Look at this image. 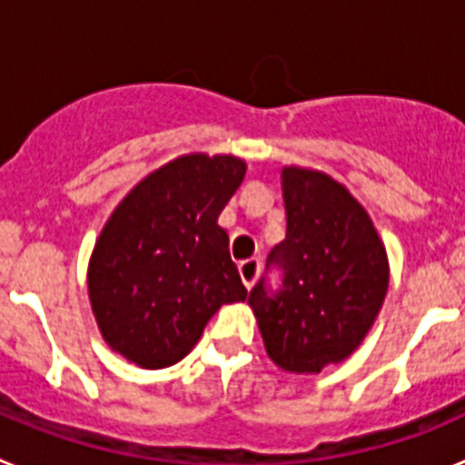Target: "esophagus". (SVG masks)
<instances>
[{
	"label": "esophagus",
	"mask_w": 465,
	"mask_h": 465,
	"mask_svg": "<svg viewBox=\"0 0 465 465\" xmlns=\"http://www.w3.org/2000/svg\"><path fill=\"white\" fill-rule=\"evenodd\" d=\"M258 272H261V262H258L256 258H249V261L240 262V277L249 291L253 289V283H256V279H258Z\"/></svg>",
	"instance_id": "34e87169"
}]
</instances>
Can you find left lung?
Returning <instances> with one entry per match:
<instances>
[{
    "label": "left lung",
    "instance_id": "8db88e82",
    "mask_svg": "<svg viewBox=\"0 0 465 465\" xmlns=\"http://www.w3.org/2000/svg\"><path fill=\"white\" fill-rule=\"evenodd\" d=\"M282 191L286 240L268 262L283 283L268 295L261 279L249 305L274 365L312 375L363 342L389 289V258L363 204L331 174L289 165Z\"/></svg>",
    "mask_w": 465,
    "mask_h": 465
}]
</instances>
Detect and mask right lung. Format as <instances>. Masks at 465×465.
Segmentation results:
<instances>
[{
    "label": "right lung",
    "instance_id": "add662e5",
    "mask_svg": "<svg viewBox=\"0 0 465 465\" xmlns=\"http://www.w3.org/2000/svg\"><path fill=\"white\" fill-rule=\"evenodd\" d=\"M244 174L235 155H179L114 209L90 256L88 298L123 359L146 371L179 363L221 305L246 300L219 225Z\"/></svg>",
    "mask_w": 465,
    "mask_h": 465
}]
</instances>
